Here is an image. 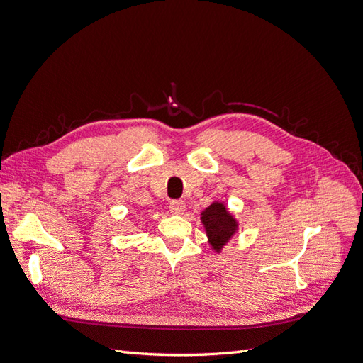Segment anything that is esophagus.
I'll return each instance as SVG.
<instances>
[{"instance_id": "1", "label": "esophagus", "mask_w": 363, "mask_h": 363, "mask_svg": "<svg viewBox=\"0 0 363 363\" xmlns=\"http://www.w3.org/2000/svg\"><path fill=\"white\" fill-rule=\"evenodd\" d=\"M184 208H186V204H184L183 200H172V201L169 203V211H171L174 215L183 213Z\"/></svg>"}]
</instances>
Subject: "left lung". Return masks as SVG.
I'll return each instance as SVG.
<instances>
[{"label":"left lung","mask_w":363,"mask_h":363,"mask_svg":"<svg viewBox=\"0 0 363 363\" xmlns=\"http://www.w3.org/2000/svg\"><path fill=\"white\" fill-rule=\"evenodd\" d=\"M201 215V221L206 227L208 242H211L212 248L219 251L236 232L238 224L235 218L227 212L225 206L221 203L211 204Z\"/></svg>","instance_id":"8db88e82"}]
</instances>
